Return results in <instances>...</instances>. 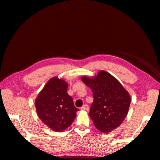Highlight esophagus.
I'll list each match as a JSON object with an SVG mask.
<instances>
[{"mask_svg":"<svg viewBox=\"0 0 160 160\" xmlns=\"http://www.w3.org/2000/svg\"><path fill=\"white\" fill-rule=\"evenodd\" d=\"M81 109H82V110L88 111V110L89 109V107H88V104H84V105H83L82 107H81Z\"/></svg>","mask_w":160,"mask_h":160,"instance_id":"1","label":"esophagus"}]
</instances>
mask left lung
I'll use <instances>...</instances> for the list:
<instances>
[{
	"mask_svg": "<svg viewBox=\"0 0 160 160\" xmlns=\"http://www.w3.org/2000/svg\"><path fill=\"white\" fill-rule=\"evenodd\" d=\"M81 81L92 90L93 102L89 116L95 127L104 133L116 129L128 115L131 98L127 90L112 75L100 71L95 77Z\"/></svg>",
	"mask_w": 160,
	"mask_h": 160,
	"instance_id": "obj_1",
	"label": "left lung"
}]
</instances>
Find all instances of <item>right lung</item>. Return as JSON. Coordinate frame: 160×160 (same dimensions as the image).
I'll use <instances>...</instances> for the list:
<instances>
[{"label": "right lung", "instance_id": "right-lung-1", "mask_svg": "<svg viewBox=\"0 0 160 160\" xmlns=\"http://www.w3.org/2000/svg\"><path fill=\"white\" fill-rule=\"evenodd\" d=\"M67 90L68 83L54 77L48 81L35 100L39 118L53 131L62 132L70 127L79 111Z\"/></svg>", "mask_w": 160, "mask_h": 160}]
</instances>
